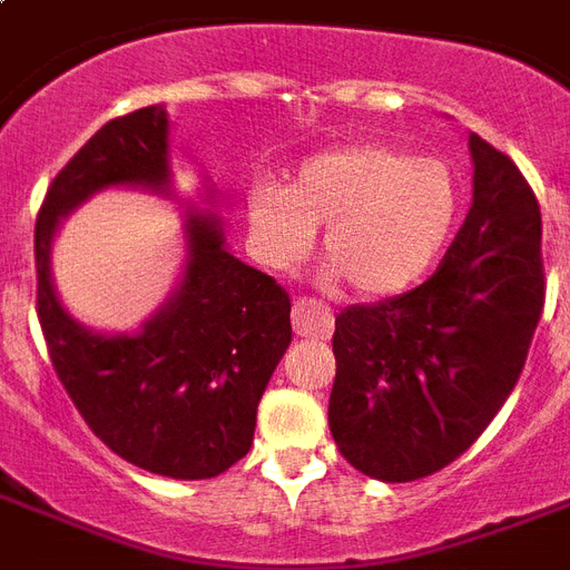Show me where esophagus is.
<instances>
[{
  "label": "esophagus",
  "instance_id": "1",
  "mask_svg": "<svg viewBox=\"0 0 570 570\" xmlns=\"http://www.w3.org/2000/svg\"><path fill=\"white\" fill-rule=\"evenodd\" d=\"M293 328L304 340H328L334 334V313L325 304L298 298L293 304Z\"/></svg>",
  "mask_w": 570,
  "mask_h": 570
}]
</instances>
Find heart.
Instances as JSON below:
<instances>
[{
  "label": "heart",
  "instance_id": "b5f03b06",
  "mask_svg": "<svg viewBox=\"0 0 570 570\" xmlns=\"http://www.w3.org/2000/svg\"><path fill=\"white\" fill-rule=\"evenodd\" d=\"M459 218V171L390 145L325 150L304 159L289 186L259 180L248 191V236L266 266H295L325 224V281H346L366 298L420 284L450 248Z\"/></svg>",
  "mask_w": 570,
  "mask_h": 570
}]
</instances>
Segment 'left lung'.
<instances>
[{"mask_svg": "<svg viewBox=\"0 0 570 570\" xmlns=\"http://www.w3.org/2000/svg\"><path fill=\"white\" fill-rule=\"evenodd\" d=\"M473 204L425 284L337 316L328 425L381 482L455 461L503 407L544 307L541 209L518 165L470 132Z\"/></svg>", "mask_w": 570, "mask_h": 570, "instance_id": "obj_1", "label": "left lung"}]
</instances>
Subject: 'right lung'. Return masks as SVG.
<instances>
[{
  "instance_id": "obj_1",
  "label": "right lung",
  "mask_w": 570,
  "mask_h": 570,
  "mask_svg": "<svg viewBox=\"0 0 570 570\" xmlns=\"http://www.w3.org/2000/svg\"><path fill=\"white\" fill-rule=\"evenodd\" d=\"M171 120L147 106L109 120L58 171L35 224L38 320L58 379L120 459L168 479H213L250 450L257 405L293 325L289 295L233 257L222 215L186 206V263L168 302L132 334H100L76 322L52 281L61 218L115 186L177 197Z\"/></svg>"
}]
</instances>
